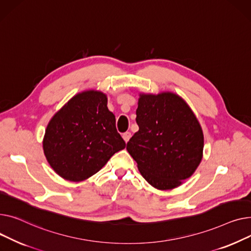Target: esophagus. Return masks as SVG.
I'll list each match as a JSON object with an SVG mask.
<instances>
[{"label":"esophagus","instance_id":"obj_1","mask_svg":"<svg viewBox=\"0 0 251 251\" xmlns=\"http://www.w3.org/2000/svg\"><path fill=\"white\" fill-rule=\"evenodd\" d=\"M130 137H131V134H130L129 131H126V132H125V134H123V138H124V140H125L126 143H127V142L129 141Z\"/></svg>","mask_w":251,"mask_h":251}]
</instances>
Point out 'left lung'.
<instances>
[{
	"mask_svg": "<svg viewBox=\"0 0 251 251\" xmlns=\"http://www.w3.org/2000/svg\"><path fill=\"white\" fill-rule=\"evenodd\" d=\"M139 130L126 144L143 177L157 189L179 186L202 158L203 134L197 116L177 94H140Z\"/></svg>",
	"mask_w": 251,
	"mask_h": 251,
	"instance_id": "1",
	"label": "left lung"
}]
</instances>
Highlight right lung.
<instances>
[{
    "label": "right lung",
    "mask_w": 251,
    "mask_h": 251,
    "mask_svg": "<svg viewBox=\"0 0 251 251\" xmlns=\"http://www.w3.org/2000/svg\"><path fill=\"white\" fill-rule=\"evenodd\" d=\"M42 145L54 172L76 182L97 173L126 148L107 108V96L96 90L78 93L52 116Z\"/></svg>",
    "instance_id": "obj_1"
}]
</instances>
